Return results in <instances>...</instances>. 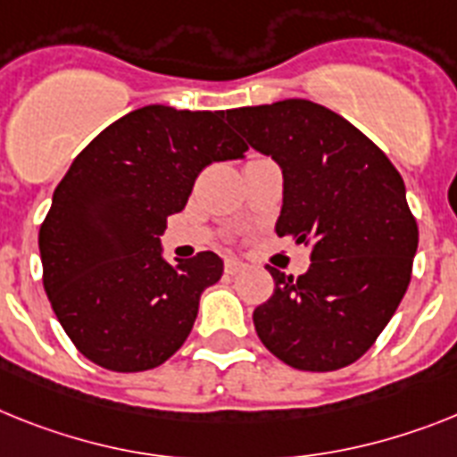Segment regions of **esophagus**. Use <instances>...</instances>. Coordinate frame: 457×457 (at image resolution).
I'll list each match as a JSON object with an SVG mask.
<instances>
[{
    "mask_svg": "<svg viewBox=\"0 0 457 457\" xmlns=\"http://www.w3.org/2000/svg\"><path fill=\"white\" fill-rule=\"evenodd\" d=\"M244 270H246V262H241V260H237V258L225 260V274L235 276V274H239V271H244Z\"/></svg>",
    "mask_w": 457,
    "mask_h": 457,
    "instance_id": "obj_1",
    "label": "esophagus"
}]
</instances>
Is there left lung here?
<instances>
[{
	"label": "left lung",
	"instance_id": "left-lung-1",
	"mask_svg": "<svg viewBox=\"0 0 457 457\" xmlns=\"http://www.w3.org/2000/svg\"><path fill=\"white\" fill-rule=\"evenodd\" d=\"M228 122L283 171L276 235L312 246L306 274L274 276L253 312L286 365L335 371L362 358L411 281L418 225L400 171L355 125L309 99L229 109Z\"/></svg>",
	"mask_w": 457,
	"mask_h": 457
}]
</instances>
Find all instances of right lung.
<instances>
[{"mask_svg": "<svg viewBox=\"0 0 457 457\" xmlns=\"http://www.w3.org/2000/svg\"><path fill=\"white\" fill-rule=\"evenodd\" d=\"M246 151L222 111L151 104L76 155L41 222L39 251L53 312L95 365L145 371L183 346L222 260L202 251L170 264L160 237L199 171Z\"/></svg>", "mask_w": 457, "mask_h": 457, "instance_id": "add662e5", "label": "right lung"}]
</instances>
